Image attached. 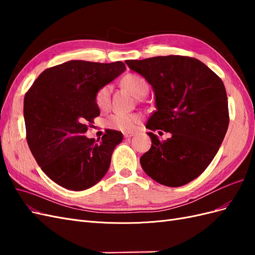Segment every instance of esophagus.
<instances>
[{
	"mask_svg": "<svg viewBox=\"0 0 255 255\" xmlns=\"http://www.w3.org/2000/svg\"><path fill=\"white\" fill-rule=\"evenodd\" d=\"M134 135H135L134 132H125V133H123V136H125L126 138H129V137H132Z\"/></svg>",
	"mask_w": 255,
	"mask_h": 255,
	"instance_id": "34e87169",
	"label": "esophagus"
}]
</instances>
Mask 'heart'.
Masks as SVG:
<instances>
[{"instance_id":"obj_1","label":"heart","mask_w":255,"mask_h":255,"mask_svg":"<svg viewBox=\"0 0 255 255\" xmlns=\"http://www.w3.org/2000/svg\"><path fill=\"white\" fill-rule=\"evenodd\" d=\"M122 86L127 88L136 98H141L146 95L149 90V84L141 75L136 73H128L121 80ZM111 85H104L96 92L95 102L100 111H106L111 104ZM140 121L139 115L137 114H114L106 120V126L112 129L129 132L133 130L138 122Z\"/></svg>"}]
</instances>
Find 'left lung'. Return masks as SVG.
Segmentation results:
<instances>
[{
  "label": "left lung",
  "instance_id": "1",
  "mask_svg": "<svg viewBox=\"0 0 255 255\" xmlns=\"http://www.w3.org/2000/svg\"><path fill=\"white\" fill-rule=\"evenodd\" d=\"M126 63L151 84L155 95L156 111L145 128L171 133L164 141L148 133L152 145L140 157L143 171L165 186H183L205 170L226 136L230 117L225 85L194 57L156 56Z\"/></svg>",
  "mask_w": 255,
  "mask_h": 255
}]
</instances>
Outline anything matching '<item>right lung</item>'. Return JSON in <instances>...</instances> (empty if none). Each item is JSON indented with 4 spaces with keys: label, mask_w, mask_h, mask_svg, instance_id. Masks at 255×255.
I'll use <instances>...</instances> for the list:
<instances>
[{
    "label": "right lung",
    "mask_w": 255,
    "mask_h": 255,
    "mask_svg": "<svg viewBox=\"0 0 255 255\" xmlns=\"http://www.w3.org/2000/svg\"><path fill=\"white\" fill-rule=\"evenodd\" d=\"M126 69L122 61L70 60L45 69L25 94L29 150L41 170L61 187L87 189L109 170L122 133L106 129L97 140L84 134L100 115L96 92Z\"/></svg>",
    "instance_id": "1"
}]
</instances>
